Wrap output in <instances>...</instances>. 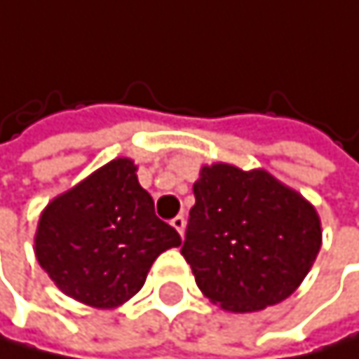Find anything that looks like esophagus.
I'll list each match as a JSON object with an SVG mask.
<instances>
[{"label": "esophagus", "instance_id": "34e87169", "mask_svg": "<svg viewBox=\"0 0 359 359\" xmlns=\"http://www.w3.org/2000/svg\"><path fill=\"white\" fill-rule=\"evenodd\" d=\"M171 226L180 233V236H184V229H186V218L184 216H175L173 220H171Z\"/></svg>", "mask_w": 359, "mask_h": 359}]
</instances>
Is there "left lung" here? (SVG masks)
Wrapping results in <instances>:
<instances>
[{
  "instance_id": "left-lung-1",
  "label": "left lung",
  "mask_w": 359,
  "mask_h": 359,
  "mask_svg": "<svg viewBox=\"0 0 359 359\" xmlns=\"http://www.w3.org/2000/svg\"><path fill=\"white\" fill-rule=\"evenodd\" d=\"M184 259L222 311L255 313L287 299L321 248L315 205L265 169L203 165L192 186Z\"/></svg>"
}]
</instances>
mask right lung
<instances>
[{
	"mask_svg": "<svg viewBox=\"0 0 359 359\" xmlns=\"http://www.w3.org/2000/svg\"><path fill=\"white\" fill-rule=\"evenodd\" d=\"M130 158H115L42 210L34 252L68 297L92 309H117L141 291L160 252L182 244L154 214Z\"/></svg>",
	"mask_w": 359,
	"mask_h": 359,
	"instance_id": "right-lung-1",
	"label": "right lung"
}]
</instances>
